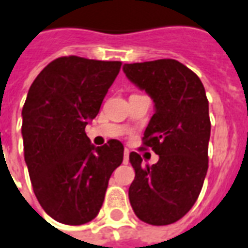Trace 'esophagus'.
<instances>
[{
    "label": "esophagus",
    "instance_id": "obj_1",
    "mask_svg": "<svg viewBox=\"0 0 248 248\" xmlns=\"http://www.w3.org/2000/svg\"><path fill=\"white\" fill-rule=\"evenodd\" d=\"M124 164H129V150H124Z\"/></svg>",
    "mask_w": 248,
    "mask_h": 248
}]
</instances>
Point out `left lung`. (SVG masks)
Returning <instances> with one entry per match:
<instances>
[{
	"instance_id": "obj_1",
	"label": "left lung",
	"mask_w": 248,
	"mask_h": 248,
	"mask_svg": "<svg viewBox=\"0 0 248 248\" xmlns=\"http://www.w3.org/2000/svg\"><path fill=\"white\" fill-rule=\"evenodd\" d=\"M124 72L155 102L143 147L159 155L150 166L139 154H130L135 170L130 203L140 221L170 225L197 201L208 172L210 118L205 88L193 71L173 59L124 64Z\"/></svg>"
}]
</instances>
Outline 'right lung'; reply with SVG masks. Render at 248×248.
<instances>
[{"mask_svg":"<svg viewBox=\"0 0 248 248\" xmlns=\"http://www.w3.org/2000/svg\"><path fill=\"white\" fill-rule=\"evenodd\" d=\"M121 62L80 56L52 60L31 84L22 109L25 161L40 206L55 221L78 226L100 212L124 144L94 147L85 133Z\"/></svg>","mask_w":248,"mask_h":248,"instance_id":"obj_1","label":"right lung"}]
</instances>
